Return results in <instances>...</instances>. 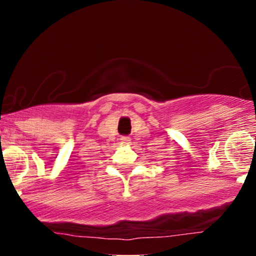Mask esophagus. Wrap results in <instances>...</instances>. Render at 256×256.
Returning <instances> with one entry per match:
<instances>
[{"label":"esophagus","mask_w":256,"mask_h":256,"mask_svg":"<svg viewBox=\"0 0 256 256\" xmlns=\"http://www.w3.org/2000/svg\"><path fill=\"white\" fill-rule=\"evenodd\" d=\"M120 140H121V144H130V141H131L130 138H128V136H122Z\"/></svg>","instance_id":"34e87169"}]
</instances>
